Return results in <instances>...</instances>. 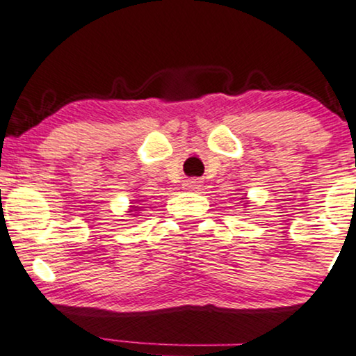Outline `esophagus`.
<instances>
[{"instance_id": "obj_1", "label": "esophagus", "mask_w": 356, "mask_h": 356, "mask_svg": "<svg viewBox=\"0 0 356 356\" xmlns=\"http://www.w3.org/2000/svg\"><path fill=\"white\" fill-rule=\"evenodd\" d=\"M186 188V190H196V188L200 186V181L198 179H186L185 185H183Z\"/></svg>"}]
</instances>
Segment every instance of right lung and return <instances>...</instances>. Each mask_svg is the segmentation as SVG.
Instances as JSON below:
<instances>
[{
	"instance_id": "1",
	"label": "right lung",
	"mask_w": 356,
	"mask_h": 356,
	"mask_svg": "<svg viewBox=\"0 0 356 356\" xmlns=\"http://www.w3.org/2000/svg\"><path fill=\"white\" fill-rule=\"evenodd\" d=\"M133 208H135V210H140V208H141V207H133ZM129 211H133V210H129Z\"/></svg>"
}]
</instances>
